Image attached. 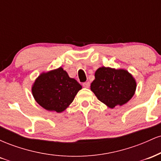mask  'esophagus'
<instances>
[{
  "label": "esophagus",
  "instance_id": "1",
  "mask_svg": "<svg viewBox=\"0 0 161 161\" xmlns=\"http://www.w3.org/2000/svg\"><path fill=\"white\" fill-rule=\"evenodd\" d=\"M82 86L84 87V88H89L90 86V82H84L82 84Z\"/></svg>",
  "mask_w": 161,
  "mask_h": 161
}]
</instances>
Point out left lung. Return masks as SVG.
Masks as SVG:
<instances>
[{
    "label": "left lung",
    "instance_id": "left-lung-1",
    "mask_svg": "<svg viewBox=\"0 0 161 161\" xmlns=\"http://www.w3.org/2000/svg\"><path fill=\"white\" fill-rule=\"evenodd\" d=\"M95 77L91 90L100 101L110 108L125 104L136 92V80L125 69L103 66L97 69Z\"/></svg>",
    "mask_w": 161,
    "mask_h": 161
}]
</instances>
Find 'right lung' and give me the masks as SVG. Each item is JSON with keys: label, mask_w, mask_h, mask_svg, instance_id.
<instances>
[{"label": "right lung", "mask_w": 161, "mask_h": 161, "mask_svg": "<svg viewBox=\"0 0 161 161\" xmlns=\"http://www.w3.org/2000/svg\"><path fill=\"white\" fill-rule=\"evenodd\" d=\"M82 86L62 67L41 74L33 84L36 102L47 110L63 112L73 102Z\"/></svg>", "instance_id": "right-lung-1"}]
</instances>
